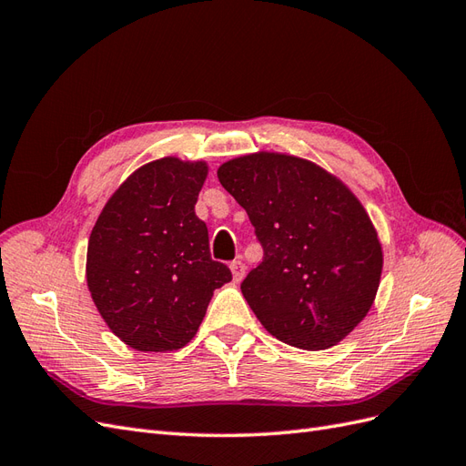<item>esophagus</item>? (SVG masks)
<instances>
[{
  "label": "esophagus",
  "mask_w": 466,
  "mask_h": 466,
  "mask_svg": "<svg viewBox=\"0 0 466 466\" xmlns=\"http://www.w3.org/2000/svg\"><path fill=\"white\" fill-rule=\"evenodd\" d=\"M231 272H233V279L235 281H241L245 278V264L241 260H233L231 262Z\"/></svg>",
  "instance_id": "esophagus-1"
}]
</instances>
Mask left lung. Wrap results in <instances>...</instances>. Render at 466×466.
Masks as SVG:
<instances>
[{"label": "left lung", "instance_id": "1", "mask_svg": "<svg viewBox=\"0 0 466 466\" xmlns=\"http://www.w3.org/2000/svg\"><path fill=\"white\" fill-rule=\"evenodd\" d=\"M264 258L241 291L262 327L317 351L342 342L370 313L383 250L368 211L340 178L284 153H250L218 168Z\"/></svg>", "mask_w": 466, "mask_h": 466}]
</instances>
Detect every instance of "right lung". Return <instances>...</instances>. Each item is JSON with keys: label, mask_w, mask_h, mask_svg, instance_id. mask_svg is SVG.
<instances>
[{"label": "right lung", "mask_w": 466, "mask_h": 466, "mask_svg": "<svg viewBox=\"0 0 466 466\" xmlns=\"http://www.w3.org/2000/svg\"><path fill=\"white\" fill-rule=\"evenodd\" d=\"M206 161L163 157L139 167L110 196L87 247V286L124 344L173 351L198 332L214 289L231 270L211 260L194 206Z\"/></svg>", "instance_id": "obj_1"}]
</instances>
